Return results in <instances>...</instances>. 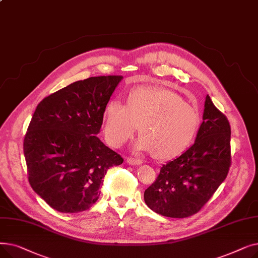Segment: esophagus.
Listing matches in <instances>:
<instances>
[{
    "mask_svg": "<svg viewBox=\"0 0 258 258\" xmlns=\"http://www.w3.org/2000/svg\"><path fill=\"white\" fill-rule=\"evenodd\" d=\"M126 163L130 164V165H140V164L143 163V162H142V160H140V159L128 157V158L126 159Z\"/></svg>",
    "mask_w": 258,
    "mask_h": 258,
    "instance_id": "1",
    "label": "esophagus"
}]
</instances>
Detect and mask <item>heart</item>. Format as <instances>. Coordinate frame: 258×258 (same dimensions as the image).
Listing matches in <instances>:
<instances>
[{
    "mask_svg": "<svg viewBox=\"0 0 258 258\" xmlns=\"http://www.w3.org/2000/svg\"><path fill=\"white\" fill-rule=\"evenodd\" d=\"M104 135L113 146L134 137L140 125L142 136L135 148L154 152L161 160L179 156L191 142L200 123L197 108L172 91L159 87L132 90L126 104L113 99L105 105Z\"/></svg>",
    "mask_w": 258,
    "mask_h": 258,
    "instance_id": "obj_1",
    "label": "heart"
}]
</instances>
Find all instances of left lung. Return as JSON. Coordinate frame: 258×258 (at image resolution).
Wrapping results in <instances>:
<instances>
[{
    "label": "left lung",
    "instance_id": "obj_1",
    "mask_svg": "<svg viewBox=\"0 0 258 258\" xmlns=\"http://www.w3.org/2000/svg\"><path fill=\"white\" fill-rule=\"evenodd\" d=\"M230 138L227 117L207 95L194 145L161 167L144 191L146 205L167 218L183 219L199 212L227 177L231 165Z\"/></svg>",
    "mask_w": 258,
    "mask_h": 258
}]
</instances>
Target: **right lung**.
Wrapping results in <instances>:
<instances>
[{
  "label": "right lung",
  "instance_id": "add662e5",
  "mask_svg": "<svg viewBox=\"0 0 258 258\" xmlns=\"http://www.w3.org/2000/svg\"><path fill=\"white\" fill-rule=\"evenodd\" d=\"M122 78L78 80L36 106L24 138V156L32 189L53 209H89L100 196L107 169L123 162L96 136L105 105Z\"/></svg>",
  "mask_w": 258,
  "mask_h": 258
}]
</instances>
